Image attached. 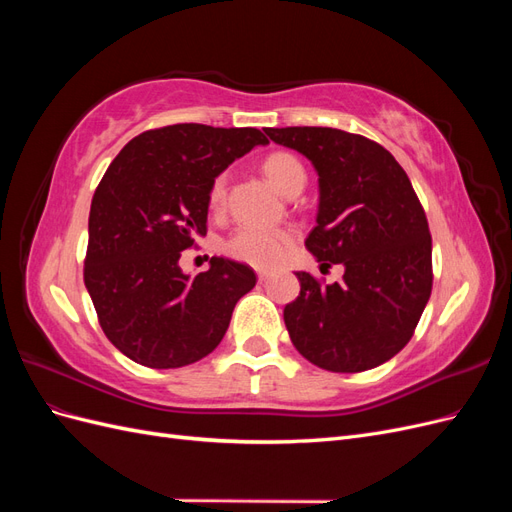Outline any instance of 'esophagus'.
<instances>
[{
	"label": "esophagus",
	"instance_id": "esophagus-1",
	"mask_svg": "<svg viewBox=\"0 0 512 512\" xmlns=\"http://www.w3.org/2000/svg\"><path fill=\"white\" fill-rule=\"evenodd\" d=\"M269 277H271V273H269V271H265V269H258V280H260V282H267Z\"/></svg>",
	"mask_w": 512,
	"mask_h": 512
}]
</instances>
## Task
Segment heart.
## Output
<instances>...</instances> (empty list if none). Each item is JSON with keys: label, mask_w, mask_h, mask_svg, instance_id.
Segmentation results:
<instances>
[{"label": "heart", "mask_w": 512, "mask_h": 512, "mask_svg": "<svg viewBox=\"0 0 512 512\" xmlns=\"http://www.w3.org/2000/svg\"><path fill=\"white\" fill-rule=\"evenodd\" d=\"M267 177L275 183L277 190L284 194L292 192L294 188H303L307 173L301 160L292 153L277 151L262 164ZM226 173H220L209 185V207L211 211H220L226 203ZM294 243V230L290 228H269V226H256V224H243L226 239L224 250L228 256L235 260L247 262L252 267L269 269L280 265L290 252Z\"/></svg>", "instance_id": "b5f03b06"}]
</instances>
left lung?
<instances>
[{
	"instance_id": "1",
	"label": "left lung",
	"mask_w": 512,
	"mask_h": 512,
	"mask_svg": "<svg viewBox=\"0 0 512 512\" xmlns=\"http://www.w3.org/2000/svg\"><path fill=\"white\" fill-rule=\"evenodd\" d=\"M265 132L316 166L318 224L305 247L322 267H346L335 284L297 271L301 292L284 307L294 348L339 374L386 363L412 339L433 286L427 215L406 170L361 134L312 126Z\"/></svg>"
}]
</instances>
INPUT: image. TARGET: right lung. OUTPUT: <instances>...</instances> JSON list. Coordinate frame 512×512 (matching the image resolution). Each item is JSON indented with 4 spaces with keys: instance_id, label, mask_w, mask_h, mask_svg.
Here are the masks:
<instances>
[{
    "instance_id": "add662e5",
    "label": "right lung",
    "mask_w": 512,
    "mask_h": 512,
    "mask_svg": "<svg viewBox=\"0 0 512 512\" xmlns=\"http://www.w3.org/2000/svg\"><path fill=\"white\" fill-rule=\"evenodd\" d=\"M267 143L256 128L175 123L134 136L106 168L91 198L83 277L108 342L134 363L200 361L256 286L243 262L213 256L209 271L188 277L179 258L207 235L211 181Z\"/></svg>"
}]
</instances>
